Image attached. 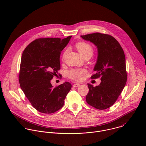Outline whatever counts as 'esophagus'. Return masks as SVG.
Instances as JSON below:
<instances>
[{
	"instance_id": "1",
	"label": "esophagus",
	"mask_w": 146,
	"mask_h": 146,
	"mask_svg": "<svg viewBox=\"0 0 146 146\" xmlns=\"http://www.w3.org/2000/svg\"><path fill=\"white\" fill-rule=\"evenodd\" d=\"M80 86V84H78V83H75V84H73L74 87H78Z\"/></svg>"
}]
</instances>
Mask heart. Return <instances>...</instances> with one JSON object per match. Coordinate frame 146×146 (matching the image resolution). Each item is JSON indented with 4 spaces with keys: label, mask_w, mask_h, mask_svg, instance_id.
<instances>
[{
    "label": "heart",
    "mask_w": 146,
    "mask_h": 146,
    "mask_svg": "<svg viewBox=\"0 0 146 146\" xmlns=\"http://www.w3.org/2000/svg\"><path fill=\"white\" fill-rule=\"evenodd\" d=\"M76 46L80 53L85 58L86 56L91 57L94 54V48L91 44L86 41H79L76 44ZM68 50H65L62 53V58L64 59L67 54ZM87 72L85 69H72L68 72V76L69 78L79 81L83 80L85 74Z\"/></svg>",
    "instance_id": "1"
}]
</instances>
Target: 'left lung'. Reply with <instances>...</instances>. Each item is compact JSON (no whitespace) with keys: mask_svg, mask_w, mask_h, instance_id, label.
Returning <instances> with one entry per match:
<instances>
[{"mask_svg":"<svg viewBox=\"0 0 146 146\" xmlns=\"http://www.w3.org/2000/svg\"><path fill=\"white\" fill-rule=\"evenodd\" d=\"M81 37L90 41L98 48V56L91 79L100 78L101 82L94 87L88 84L86 101L98 110L111 107L117 100L127 80L125 56L118 41L112 36L96 32Z\"/></svg>","mask_w":146,"mask_h":146,"instance_id":"left-lung-1","label":"left lung"}]
</instances>
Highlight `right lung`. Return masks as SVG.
Returning a JSON list of instances; mask_svg holds the SVG:
<instances>
[{
	"mask_svg": "<svg viewBox=\"0 0 146 146\" xmlns=\"http://www.w3.org/2000/svg\"><path fill=\"white\" fill-rule=\"evenodd\" d=\"M37 38L23 51L21 60L19 82L32 106L44 114L54 113L63 107L65 98L72 88L69 82L53 87L51 80L60 69L61 51L71 38Z\"/></svg>",
	"mask_w": 146,
	"mask_h": 146,
	"instance_id": "right-lung-1",
	"label": "right lung"
}]
</instances>
